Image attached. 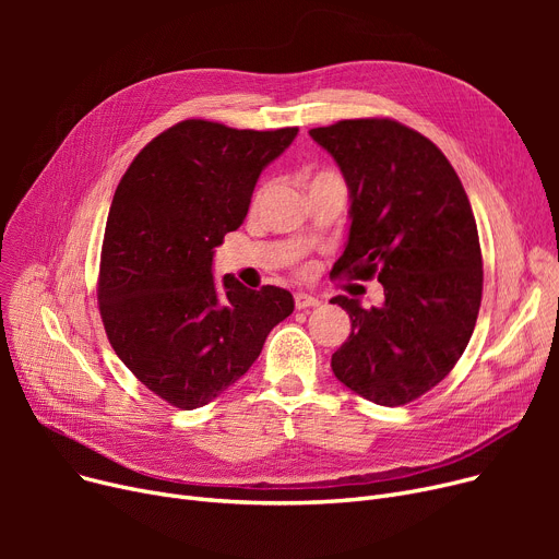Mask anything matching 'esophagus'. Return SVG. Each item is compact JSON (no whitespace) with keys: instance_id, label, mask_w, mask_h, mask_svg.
Instances as JSON below:
<instances>
[{"instance_id":"obj_1","label":"esophagus","mask_w":559,"mask_h":559,"mask_svg":"<svg viewBox=\"0 0 559 559\" xmlns=\"http://www.w3.org/2000/svg\"><path fill=\"white\" fill-rule=\"evenodd\" d=\"M321 301L317 299V297H312V295H306V292H297L295 295V306L299 308V310H306V308H314V306H319Z\"/></svg>"}]
</instances>
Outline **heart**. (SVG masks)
Listing matches in <instances>:
<instances>
[{"mask_svg":"<svg viewBox=\"0 0 559 559\" xmlns=\"http://www.w3.org/2000/svg\"><path fill=\"white\" fill-rule=\"evenodd\" d=\"M319 179H340V174L333 171V169H317V171H312L310 183L319 181ZM258 197H260V192H258ZM258 197H255V201H258Z\"/></svg>","mask_w":559,"mask_h":559,"instance_id":"1","label":"heart"}]
</instances>
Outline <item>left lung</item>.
I'll return each instance as SVG.
<instances>
[{
    "mask_svg": "<svg viewBox=\"0 0 559 559\" xmlns=\"http://www.w3.org/2000/svg\"><path fill=\"white\" fill-rule=\"evenodd\" d=\"M340 165L350 197L348 242L331 276L378 278L383 306L337 295L350 335L331 358L348 390L405 405L451 373L483 299L476 217L449 158L390 117L310 129Z\"/></svg>",
    "mask_w": 559,
    "mask_h": 559,
    "instance_id": "8db88e82",
    "label": "left lung"
}]
</instances>
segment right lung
<instances>
[{"label": "right lung", "instance_id": "obj_1", "mask_svg": "<svg viewBox=\"0 0 559 559\" xmlns=\"http://www.w3.org/2000/svg\"><path fill=\"white\" fill-rule=\"evenodd\" d=\"M297 127L230 129L186 120L156 135L115 190L97 299L110 346L174 407L211 403L242 378L295 310L287 289L213 278L215 247L249 211L260 171Z\"/></svg>", "mask_w": 559, "mask_h": 559}]
</instances>
